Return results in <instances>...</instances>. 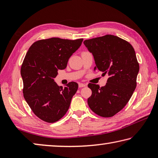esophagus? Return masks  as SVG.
Here are the masks:
<instances>
[{"label":"esophagus","instance_id":"34e87169","mask_svg":"<svg viewBox=\"0 0 158 158\" xmlns=\"http://www.w3.org/2000/svg\"><path fill=\"white\" fill-rule=\"evenodd\" d=\"M85 84H82V83H79V88H83V87H85Z\"/></svg>","mask_w":158,"mask_h":158}]
</instances>
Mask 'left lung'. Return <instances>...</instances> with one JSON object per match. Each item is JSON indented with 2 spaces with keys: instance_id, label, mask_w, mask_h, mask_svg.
Listing matches in <instances>:
<instances>
[{
  "instance_id": "left-lung-1",
  "label": "left lung",
  "mask_w": 158,
  "mask_h": 158,
  "mask_svg": "<svg viewBox=\"0 0 158 158\" xmlns=\"http://www.w3.org/2000/svg\"><path fill=\"white\" fill-rule=\"evenodd\" d=\"M84 44L94 57V69L109 77L105 86L89 84L92 95L88 105L98 116L111 117L124 108L137 86L139 65L135 49L128 42L112 35L85 40Z\"/></svg>"
}]
</instances>
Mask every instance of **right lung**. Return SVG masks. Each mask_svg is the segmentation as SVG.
Wrapping results in <instances>:
<instances>
[{
	"mask_svg": "<svg viewBox=\"0 0 158 158\" xmlns=\"http://www.w3.org/2000/svg\"><path fill=\"white\" fill-rule=\"evenodd\" d=\"M82 42L83 39L52 37L34 42L29 48L21 68L23 97L42 121L56 122L68 111L78 84L72 81L65 87L58 86L53 79L58 69L66 68L69 58Z\"/></svg>",
	"mask_w": 158,
	"mask_h": 158,
	"instance_id": "add662e5",
	"label": "right lung"
}]
</instances>
